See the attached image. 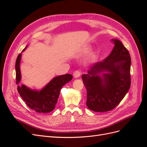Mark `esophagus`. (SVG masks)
<instances>
[{
  "label": "esophagus",
  "instance_id": "34e87169",
  "mask_svg": "<svg viewBox=\"0 0 147 147\" xmlns=\"http://www.w3.org/2000/svg\"><path fill=\"white\" fill-rule=\"evenodd\" d=\"M81 74H82V72L80 70H77L74 72V76L75 78H78L81 75Z\"/></svg>",
  "mask_w": 147,
  "mask_h": 147
}]
</instances>
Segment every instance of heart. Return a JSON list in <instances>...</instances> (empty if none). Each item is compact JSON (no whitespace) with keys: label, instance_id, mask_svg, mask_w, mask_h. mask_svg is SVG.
Segmentation results:
<instances>
[{"label":"heart","instance_id":"1","mask_svg":"<svg viewBox=\"0 0 147 147\" xmlns=\"http://www.w3.org/2000/svg\"><path fill=\"white\" fill-rule=\"evenodd\" d=\"M90 47H86L85 48H84V51H88V50H90ZM91 61H93V60H94L95 59H96V55H94V54H93V55H91Z\"/></svg>","mask_w":147,"mask_h":147}]
</instances>
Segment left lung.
Returning <instances> with one entry per match:
<instances>
[{
  "label": "left lung",
  "mask_w": 147,
  "mask_h": 147,
  "mask_svg": "<svg viewBox=\"0 0 147 147\" xmlns=\"http://www.w3.org/2000/svg\"><path fill=\"white\" fill-rule=\"evenodd\" d=\"M110 54L92 65L88 74L82 75L87 90L86 105L96 112H108L120 103L131 86V59L128 50L117 39ZM107 71L102 77L98 74Z\"/></svg>",
  "instance_id": "obj_1"
}]
</instances>
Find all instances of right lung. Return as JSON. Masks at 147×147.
<instances>
[{
    "instance_id": "add662e5",
    "label": "right lung",
    "mask_w": 147,
    "mask_h": 147,
    "mask_svg": "<svg viewBox=\"0 0 147 147\" xmlns=\"http://www.w3.org/2000/svg\"><path fill=\"white\" fill-rule=\"evenodd\" d=\"M21 57V54H20L17 57L15 64L16 83L18 85L17 90L20 96L29 107L35 112L42 113L52 112L57 102L61 88L72 79V75L65 74L56 77L40 91L30 90L24 85L20 86L19 84L21 78L20 68Z\"/></svg>"
}]
</instances>
